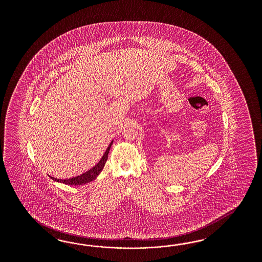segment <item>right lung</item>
Segmentation results:
<instances>
[{
  "label": "right lung",
  "instance_id": "1",
  "mask_svg": "<svg viewBox=\"0 0 262 262\" xmlns=\"http://www.w3.org/2000/svg\"><path fill=\"white\" fill-rule=\"evenodd\" d=\"M113 141H111L110 146L107 147L106 151H104L103 154V158L101 159V160L96 164L95 166L93 168H91L90 170H88V172L83 173V174H79L77 177H74L71 179H66V180H59V179H56L54 177H50L52 180L58 182V183H62L64 184H69V185H80V184H84V183H90L92 182L93 180H95L96 178L99 176V174L102 172V170L103 169V166L107 160L108 158V152L111 150V145H112Z\"/></svg>",
  "mask_w": 262,
  "mask_h": 262
}]
</instances>
